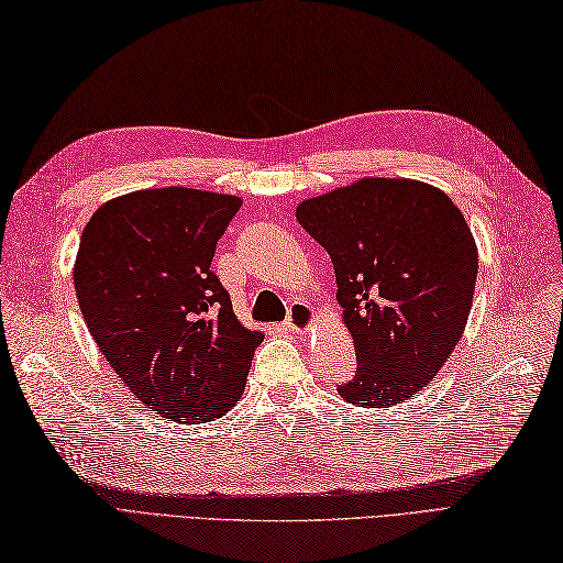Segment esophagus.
I'll list each match as a JSON object with an SVG mask.
<instances>
[{
    "mask_svg": "<svg viewBox=\"0 0 563 563\" xmlns=\"http://www.w3.org/2000/svg\"><path fill=\"white\" fill-rule=\"evenodd\" d=\"M314 310L308 303H294L289 310V320L284 322V327L294 334H308L314 327Z\"/></svg>",
    "mask_w": 563,
    "mask_h": 563,
    "instance_id": "esophagus-1",
    "label": "esophagus"
}]
</instances>
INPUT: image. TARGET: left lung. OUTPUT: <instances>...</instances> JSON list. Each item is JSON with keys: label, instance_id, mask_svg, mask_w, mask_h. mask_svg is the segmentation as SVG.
I'll use <instances>...</instances> for the list:
<instances>
[{"label": "left lung", "instance_id": "1", "mask_svg": "<svg viewBox=\"0 0 563 563\" xmlns=\"http://www.w3.org/2000/svg\"><path fill=\"white\" fill-rule=\"evenodd\" d=\"M296 219L332 257L358 358L339 396L363 408L408 401L468 322L477 245L463 212L430 184L369 176L303 200Z\"/></svg>", "mask_w": 563, "mask_h": 563}]
</instances>
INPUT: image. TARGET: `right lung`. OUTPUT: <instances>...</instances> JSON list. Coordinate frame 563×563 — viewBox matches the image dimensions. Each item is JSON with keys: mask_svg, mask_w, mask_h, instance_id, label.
<instances>
[{"mask_svg": "<svg viewBox=\"0 0 563 563\" xmlns=\"http://www.w3.org/2000/svg\"><path fill=\"white\" fill-rule=\"evenodd\" d=\"M241 205L184 186L133 190L80 236L74 286L95 344L135 399L174 422L222 418L265 339L239 322L210 269Z\"/></svg>", "mask_w": 563, "mask_h": 563, "instance_id": "obj_1", "label": "right lung"}]
</instances>
